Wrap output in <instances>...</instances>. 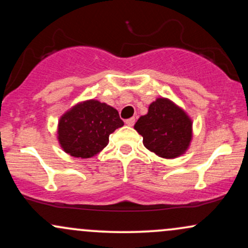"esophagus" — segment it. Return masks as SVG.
<instances>
[{"instance_id":"34e87169","label":"esophagus","mask_w":248,"mask_h":248,"mask_svg":"<svg viewBox=\"0 0 248 248\" xmlns=\"http://www.w3.org/2000/svg\"><path fill=\"white\" fill-rule=\"evenodd\" d=\"M124 122H126V124H128V126H134V124H135V118L127 119V120Z\"/></svg>"}]
</instances>
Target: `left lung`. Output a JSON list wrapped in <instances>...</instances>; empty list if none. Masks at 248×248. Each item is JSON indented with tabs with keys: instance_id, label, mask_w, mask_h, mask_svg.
<instances>
[{
	"instance_id": "obj_1",
	"label": "left lung",
	"mask_w": 248,
	"mask_h": 248,
	"mask_svg": "<svg viewBox=\"0 0 248 248\" xmlns=\"http://www.w3.org/2000/svg\"><path fill=\"white\" fill-rule=\"evenodd\" d=\"M143 144L160 157L175 158L186 153L192 138V122L182 108L166 98L150 104L134 126Z\"/></svg>"
}]
</instances>
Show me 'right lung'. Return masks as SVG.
Listing matches in <instances>:
<instances>
[{
  "label": "right lung",
  "instance_id": "right-lung-1",
  "mask_svg": "<svg viewBox=\"0 0 248 248\" xmlns=\"http://www.w3.org/2000/svg\"><path fill=\"white\" fill-rule=\"evenodd\" d=\"M124 126L115 108L98 100L76 105L62 116L58 124V140L65 153L81 158L101 152L109 135Z\"/></svg>",
  "mask_w": 248,
  "mask_h": 248
}]
</instances>
